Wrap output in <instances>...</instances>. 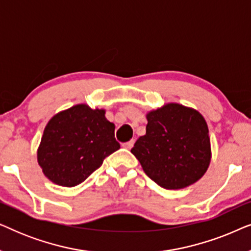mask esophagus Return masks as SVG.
I'll return each instance as SVG.
<instances>
[{"label":"esophagus","instance_id":"obj_1","mask_svg":"<svg viewBox=\"0 0 251 251\" xmlns=\"http://www.w3.org/2000/svg\"><path fill=\"white\" fill-rule=\"evenodd\" d=\"M133 144H135V140H130V142H128V143L122 144V147H123V149H126V150H131Z\"/></svg>","mask_w":251,"mask_h":251}]
</instances>
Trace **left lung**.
<instances>
[{"instance_id":"left-lung-1","label":"left lung","mask_w":251,"mask_h":251,"mask_svg":"<svg viewBox=\"0 0 251 251\" xmlns=\"http://www.w3.org/2000/svg\"><path fill=\"white\" fill-rule=\"evenodd\" d=\"M146 133L131 153L159 186L180 190L197 183L208 170L211 145L208 125L197 109L168 102L146 113Z\"/></svg>"}]
</instances>
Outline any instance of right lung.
<instances>
[{
    "mask_svg": "<svg viewBox=\"0 0 251 251\" xmlns=\"http://www.w3.org/2000/svg\"><path fill=\"white\" fill-rule=\"evenodd\" d=\"M105 113L104 108L77 104L49 120L36 152L37 163L48 179L59 186H76L120 149L114 123Z\"/></svg>",
    "mask_w": 251,
    "mask_h": 251,
    "instance_id": "right-lung-1",
    "label": "right lung"
}]
</instances>
